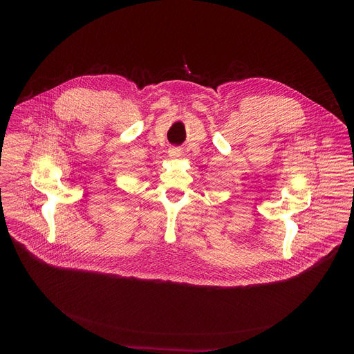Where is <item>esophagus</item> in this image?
I'll return each instance as SVG.
<instances>
[{"mask_svg":"<svg viewBox=\"0 0 354 354\" xmlns=\"http://www.w3.org/2000/svg\"><path fill=\"white\" fill-rule=\"evenodd\" d=\"M168 156H169L171 158H178V157L180 156V148H178V147H171V148L168 149Z\"/></svg>","mask_w":354,"mask_h":354,"instance_id":"esophagus-1","label":"esophagus"}]
</instances>
